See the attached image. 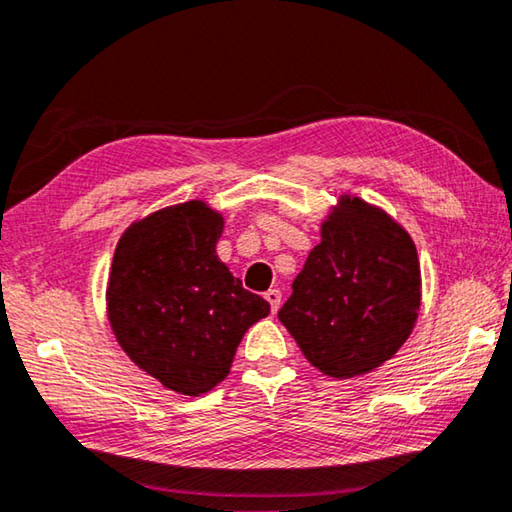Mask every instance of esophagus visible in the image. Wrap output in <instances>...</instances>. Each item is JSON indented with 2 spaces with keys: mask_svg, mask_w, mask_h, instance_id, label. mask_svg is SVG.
Instances as JSON below:
<instances>
[{
  "mask_svg": "<svg viewBox=\"0 0 512 512\" xmlns=\"http://www.w3.org/2000/svg\"><path fill=\"white\" fill-rule=\"evenodd\" d=\"M265 299L270 301V308H272V313H276L279 311V306H281V290H267L265 292Z\"/></svg>",
  "mask_w": 512,
  "mask_h": 512,
  "instance_id": "1",
  "label": "esophagus"
}]
</instances>
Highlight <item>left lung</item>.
<instances>
[{"instance_id":"obj_1","label":"left lung","mask_w":512,"mask_h":512,"mask_svg":"<svg viewBox=\"0 0 512 512\" xmlns=\"http://www.w3.org/2000/svg\"><path fill=\"white\" fill-rule=\"evenodd\" d=\"M413 238L360 197L342 195L292 283L279 320L308 363L333 379L372 372L397 354L422 301Z\"/></svg>"}]
</instances>
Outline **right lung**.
I'll return each mask as SVG.
<instances>
[{
  "instance_id": "obj_1",
  "label": "right lung",
  "mask_w": 512,
  "mask_h": 512,
  "mask_svg": "<svg viewBox=\"0 0 512 512\" xmlns=\"http://www.w3.org/2000/svg\"><path fill=\"white\" fill-rule=\"evenodd\" d=\"M222 229L206 201L167 206L124 231L108 274V322L120 347L188 397L224 381L242 335L270 315L217 258Z\"/></svg>"
}]
</instances>
